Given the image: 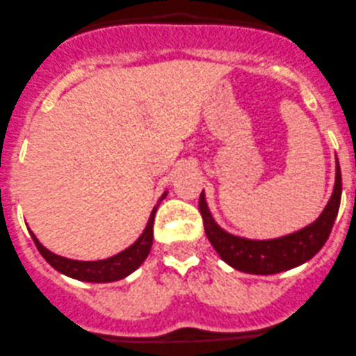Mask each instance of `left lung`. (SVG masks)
<instances>
[{"label": "left lung", "instance_id": "8db88e82", "mask_svg": "<svg viewBox=\"0 0 356 356\" xmlns=\"http://www.w3.org/2000/svg\"><path fill=\"white\" fill-rule=\"evenodd\" d=\"M341 192H343V181H341V168L337 162L334 192L321 215L313 223L302 227L300 231L274 239H246L223 231L209 213L204 192H201L199 197V211L204 223L206 236L223 262L241 273L266 276V274L293 269L320 252L336 222L341 204Z\"/></svg>", "mask_w": 356, "mask_h": 356}]
</instances>
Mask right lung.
I'll use <instances>...</instances> for the list:
<instances>
[{
    "instance_id": "add662e5",
    "label": "right lung",
    "mask_w": 356,
    "mask_h": 356,
    "mask_svg": "<svg viewBox=\"0 0 356 356\" xmlns=\"http://www.w3.org/2000/svg\"><path fill=\"white\" fill-rule=\"evenodd\" d=\"M165 194H168V192L162 194L161 201L165 197ZM157 206L152 209V215L150 218H148V223L147 227H145L143 234H141L129 248L122 250L120 253L110 257V259L89 260V262H87V260L66 259V257L56 255V253H52L50 250H47L33 232L31 238L33 241H35L38 252L42 253L43 259H45L54 269L59 270V273L66 274V276L73 277V280H80V282L87 283L118 282L122 277L129 276L131 273H134V270L145 262L148 253H150L152 243H154V218L155 211H157Z\"/></svg>"
}]
</instances>
